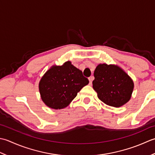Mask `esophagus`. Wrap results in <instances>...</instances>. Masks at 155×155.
Returning <instances> with one entry per match:
<instances>
[{
	"instance_id": "obj_1",
	"label": "esophagus",
	"mask_w": 155,
	"mask_h": 155,
	"mask_svg": "<svg viewBox=\"0 0 155 155\" xmlns=\"http://www.w3.org/2000/svg\"><path fill=\"white\" fill-rule=\"evenodd\" d=\"M94 80V76H91L89 78V81H90V83L89 84L90 85H91L92 84V81Z\"/></svg>"
}]
</instances>
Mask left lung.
<instances>
[{"instance_id": "8db88e82", "label": "left lung", "mask_w": 155, "mask_h": 155, "mask_svg": "<svg viewBox=\"0 0 155 155\" xmlns=\"http://www.w3.org/2000/svg\"><path fill=\"white\" fill-rule=\"evenodd\" d=\"M94 75L95 79L92 82L93 88L104 104L118 108L130 100L134 82L118 65L99 64Z\"/></svg>"}]
</instances>
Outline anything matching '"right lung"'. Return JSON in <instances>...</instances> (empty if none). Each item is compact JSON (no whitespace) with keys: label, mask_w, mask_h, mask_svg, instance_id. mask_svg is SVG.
I'll return each mask as SVG.
<instances>
[{"label":"right lung","mask_w":155,"mask_h":155,"mask_svg":"<svg viewBox=\"0 0 155 155\" xmlns=\"http://www.w3.org/2000/svg\"><path fill=\"white\" fill-rule=\"evenodd\" d=\"M89 80L82 71L68 61L62 65H53L41 79L39 89L46 106L58 110L67 107Z\"/></svg>","instance_id":"right-lung-1"}]
</instances>
